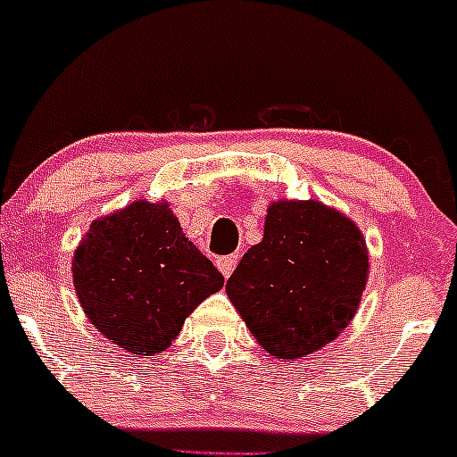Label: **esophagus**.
I'll list each match as a JSON object with an SVG mask.
<instances>
[{
  "label": "esophagus",
  "instance_id": "esophagus-1",
  "mask_svg": "<svg viewBox=\"0 0 457 457\" xmlns=\"http://www.w3.org/2000/svg\"><path fill=\"white\" fill-rule=\"evenodd\" d=\"M235 266H237V257H235V255H230V257H220V260H218V268H220V272H222L224 277L233 275Z\"/></svg>",
  "mask_w": 457,
  "mask_h": 457
}]
</instances>
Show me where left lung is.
<instances>
[{"mask_svg": "<svg viewBox=\"0 0 457 457\" xmlns=\"http://www.w3.org/2000/svg\"><path fill=\"white\" fill-rule=\"evenodd\" d=\"M368 272L365 237L347 215L317 200H277L227 295L268 354L295 361L350 326Z\"/></svg>", "mask_w": 457, "mask_h": 457, "instance_id": "8db88e82", "label": "left lung"}]
</instances>
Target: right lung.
Returning <instances> with one entry per match:
<instances>
[{
    "label": "right lung",
    "mask_w": 457,
    "mask_h": 457,
    "mask_svg": "<svg viewBox=\"0 0 457 457\" xmlns=\"http://www.w3.org/2000/svg\"><path fill=\"white\" fill-rule=\"evenodd\" d=\"M72 279L92 326L143 356L167 350L185 319L224 286L164 200H136L94 220L74 251Z\"/></svg>",
    "instance_id": "right-lung-1"
}]
</instances>
